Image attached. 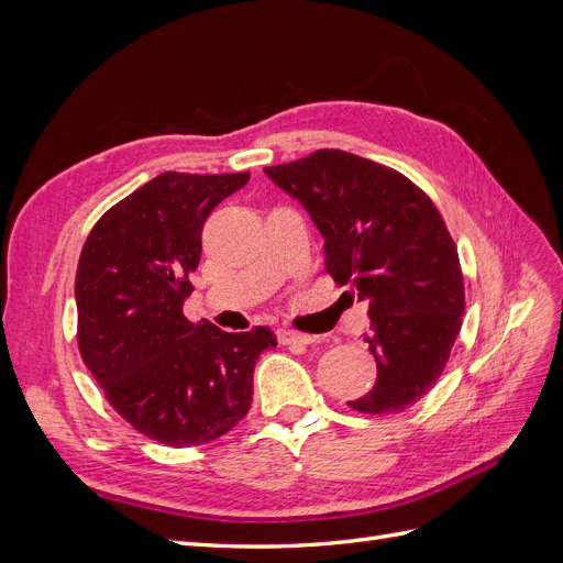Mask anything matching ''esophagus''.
Masks as SVG:
<instances>
[{
  "instance_id": "esophagus-1",
  "label": "esophagus",
  "mask_w": 563,
  "mask_h": 563,
  "mask_svg": "<svg viewBox=\"0 0 563 563\" xmlns=\"http://www.w3.org/2000/svg\"><path fill=\"white\" fill-rule=\"evenodd\" d=\"M277 340L279 345H291V347H305L312 343V335H305V333H298V331H291V329H279L277 331Z\"/></svg>"
}]
</instances>
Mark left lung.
<instances>
[{
  "label": "left lung",
  "mask_w": 563,
  "mask_h": 563,
  "mask_svg": "<svg viewBox=\"0 0 563 563\" xmlns=\"http://www.w3.org/2000/svg\"><path fill=\"white\" fill-rule=\"evenodd\" d=\"M265 174L312 216L329 275L368 300L364 340L378 380L347 406L366 416L411 408L444 373L465 312L457 246L434 201L395 168L345 150Z\"/></svg>",
  "instance_id": "obj_1"
}]
</instances>
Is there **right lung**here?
I'll return each mask as SVG.
<instances>
[{
  "mask_svg": "<svg viewBox=\"0 0 563 563\" xmlns=\"http://www.w3.org/2000/svg\"><path fill=\"white\" fill-rule=\"evenodd\" d=\"M249 176L152 178L100 216L79 255L81 360L114 411L164 446H199L230 432L251 408L255 362L277 347L267 327L228 333L183 314L201 228Z\"/></svg>",
  "mask_w": 563,
  "mask_h": 563,
  "instance_id": "obj_1",
  "label": "right lung"
}]
</instances>
